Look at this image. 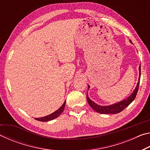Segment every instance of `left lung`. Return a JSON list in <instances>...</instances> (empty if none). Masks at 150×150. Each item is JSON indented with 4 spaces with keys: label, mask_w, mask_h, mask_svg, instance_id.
<instances>
[{
    "label": "left lung",
    "mask_w": 150,
    "mask_h": 150,
    "mask_svg": "<svg viewBox=\"0 0 150 150\" xmlns=\"http://www.w3.org/2000/svg\"><path fill=\"white\" fill-rule=\"evenodd\" d=\"M130 42H132L131 40H130ZM139 81L140 80V73H141V69H140V65L139 67ZM139 81L138 83V85H137L135 90L134 91V92L132 93V95L128 97L126 99L124 100L121 101V102H119L117 103L114 104V105H109V106H100L96 105L93 101L91 100L88 97V95L87 94V99L88 101V105L92 108L94 110L97 112L98 113L100 114H117L120 112L121 111H122L124 108H126L132 102V101L135 99L137 93L138 91L139 88ZM88 89L89 88V86H88Z\"/></svg>",
    "instance_id": "1"
}]
</instances>
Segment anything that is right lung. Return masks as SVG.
<instances>
[{
    "mask_svg": "<svg viewBox=\"0 0 150 150\" xmlns=\"http://www.w3.org/2000/svg\"><path fill=\"white\" fill-rule=\"evenodd\" d=\"M65 101L64 103H63V105L61 106V107L57 110L56 111H55L54 112H53L52 114H51V115L46 116H44V117H42V118H35V120H38V121H41V122H47V121H50V120H54V119L57 118L58 116H59L61 114H62V112L64 110V108H65Z\"/></svg>",
    "mask_w": 150,
    "mask_h": 150,
    "instance_id": "right-lung-1",
    "label": "right lung"
}]
</instances>
